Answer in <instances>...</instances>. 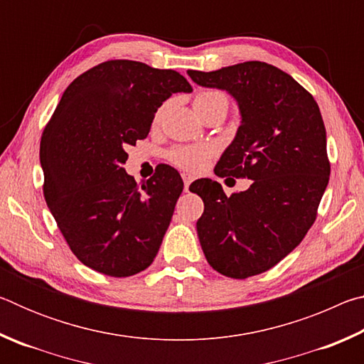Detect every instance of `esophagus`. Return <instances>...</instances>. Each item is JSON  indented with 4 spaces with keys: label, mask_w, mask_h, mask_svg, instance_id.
Here are the masks:
<instances>
[{
    "label": "esophagus",
    "mask_w": 364,
    "mask_h": 364,
    "mask_svg": "<svg viewBox=\"0 0 364 364\" xmlns=\"http://www.w3.org/2000/svg\"><path fill=\"white\" fill-rule=\"evenodd\" d=\"M181 176H183V181H184V191H189L191 183L194 181V176L189 175V173H183Z\"/></svg>",
    "instance_id": "esophagus-1"
}]
</instances>
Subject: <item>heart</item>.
Segmentation results:
<instances>
[{
	"label": "heart",
	"instance_id": "heart-1",
	"mask_svg": "<svg viewBox=\"0 0 364 364\" xmlns=\"http://www.w3.org/2000/svg\"><path fill=\"white\" fill-rule=\"evenodd\" d=\"M217 106L225 107L228 110V97L220 93V91H200L199 95L194 97V109L205 107V106ZM160 119V110L156 115V122ZM217 149L213 146H196V144H186V146H176L168 152V160L178 168H183L186 171H199L207 165Z\"/></svg>",
	"mask_w": 364,
	"mask_h": 364
}]
</instances>
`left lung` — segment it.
Here are the masks:
<instances>
[{
	"instance_id": "left-lung-1",
	"label": "left lung",
	"mask_w": 364,
	"mask_h": 364,
	"mask_svg": "<svg viewBox=\"0 0 364 364\" xmlns=\"http://www.w3.org/2000/svg\"><path fill=\"white\" fill-rule=\"evenodd\" d=\"M188 75L226 90L241 110L215 173L249 178L250 188L226 196L204 178L189 189L204 200L197 234L207 262L228 278H250L291 254L315 223L331 173L323 117L304 86L260 60Z\"/></svg>"
}]
</instances>
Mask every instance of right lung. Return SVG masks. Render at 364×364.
Returning <instances> with one entry per match:
<instances>
[{
  "instance_id": "1",
  "label": "right lung",
  "mask_w": 364,
  "mask_h": 364,
  "mask_svg": "<svg viewBox=\"0 0 364 364\" xmlns=\"http://www.w3.org/2000/svg\"><path fill=\"white\" fill-rule=\"evenodd\" d=\"M188 80L136 60L97 64L67 86L43 132V194L80 262L127 278L154 262L183 180L164 165L138 184L123 168L127 147L144 139L157 109Z\"/></svg>"
}]
</instances>
